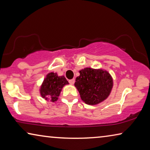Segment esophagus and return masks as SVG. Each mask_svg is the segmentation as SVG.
<instances>
[{
  "instance_id": "34e87169",
  "label": "esophagus",
  "mask_w": 150,
  "mask_h": 150,
  "mask_svg": "<svg viewBox=\"0 0 150 150\" xmlns=\"http://www.w3.org/2000/svg\"><path fill=\"white\" fill-rule=\"evenodd\" d=\"M75 79H71V80H69V83H70L71 85H73L75 83Z\"/></svg>"
}]
</instances>
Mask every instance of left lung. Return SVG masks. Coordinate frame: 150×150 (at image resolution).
Returning a JSON list of instances; mask_svg holds the SVG:
<instances>
[{
    "instance_id": "obj_1",
    "label": "left lung",
    "mask_w": 150,
    "mask_h": 150,
    "mask_svg": "<svg viewBox=\"0 0 150 150\" xmlns=\"http://www.w3.org/2000/svg\"><path fill=\"white\" fill-rule=\"evenodd\" d=\"M79 73L75 86L86 104L95 105L108 97L113 86L112 78L108 72L87 67Z\"/></svg>"
}]
</instances>
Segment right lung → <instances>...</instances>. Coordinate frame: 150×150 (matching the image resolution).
Wrapping results in <instances>:
<instances>
[{
  "label": "right lung",
  "mask_w": 150,
  "mask_h": 150,
  "mask_svg": "<svg viewBox=\"0 0 150 150\" xmlns=\"http://www.w3.org/2000/svg\"><path fill=\"white\" fill-rule=\"evenodd\" d=\"M69 84L64 76H58L56 73H50L40 88V94L45 100L55 102L58 99L63 87Z\"/></svg>",
  "instance_id": "1"
}]
</instances>
